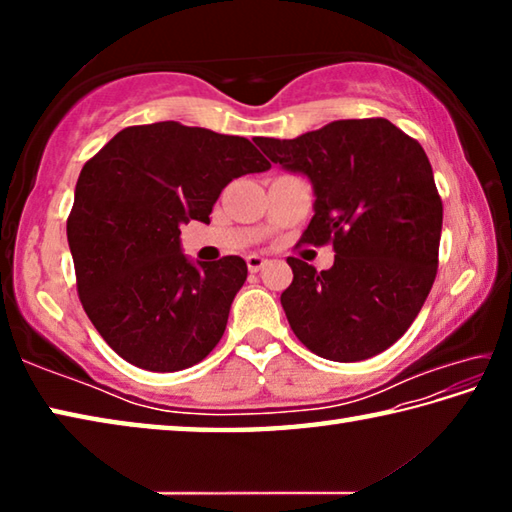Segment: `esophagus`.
I'll use <instances>...</instances> for the list:
<instances>
[{"label":"esophagus","mask_w":512,"mask_h":512,"mask_svg":"<svg viewBox=\"0 0 512 512\" xmlns=\"http://www.w3.org/2000/svg\"><path fill=\"white\" fill-rule=\"evenodd\" d=\"M246 264H248V271L250 273H259L268 264V259L262 257V255H248L246 257Z\"/></svg>","instance_id":"obj_1"}]
</instances>
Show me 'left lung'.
<instances>
[{
    "label": "left lung",
    "instance_id": "obj_1",
    "mask_svg": "<svg viewBox=\"0 0 512 512\" xmlns=\"http://www.w3.org/2000/svg\"><path fill=\"white\" fill-rule=\"evenodd\" d=\"M257 146L305 176L314 216L302 241L334 244V266L289 257L282 309L293 334L329 361H363L411 327L436 280L443 203L422 146L388 119H339Z\"/></svg>",
    "mask_w": 512,
    "mask_h": 512
}]
</instances>
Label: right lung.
I'll return each mask as SVG.
<instances>
[{
    "label": "right lung",
    "mask_w": 512,
    "mask_h": 512,
    "mask_svg": "<svg viewBox=\"0 0 512 512\" xmlns=\"http://www.w3.org/2000/svg\"><path fill=\"white\" fill-rule=\"evenodd\" d=\"M266 169L246 137L178 121L124 128L85 162L67 241L85 314L121 359L176 372L221 341L248 266L187 257L180 225L210 223L230 180Z\"/></svg>",
    "instance_id": "add662e5"
}]
</instances>
